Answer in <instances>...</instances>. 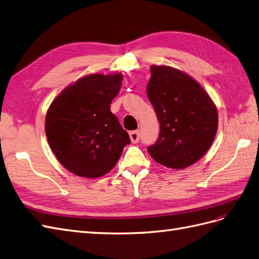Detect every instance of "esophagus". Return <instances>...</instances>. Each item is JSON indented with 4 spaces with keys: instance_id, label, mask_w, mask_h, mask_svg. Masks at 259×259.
I'll use <instances>...</instances> for the list:
<instances>
[{
    "instance_id": "esophagus-1",
    "label": "esophagus",
    "mask_w": 259,
    "mask_h": 259,
    "mask_svg": "<svg viewBox=\"0 0 259 259\" xmlns=\"http://www.w3.org/2000/svg\"><path fill=\"white\" fill-rule=\"evenodd\" d=\"M129 136H130V140H131L132 143H138L139 142V138H140V136H139L138 131H131Z\"/></svg>"
}]
</instances>
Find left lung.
<instances>
[{
  "label": "left lung",
  "mask_w": 259,
  "mask_h": 259,
  "mask_svg": "<svg viewBox=\"0 0 259 259\" xmlns=\"http://www.w3.org/2000/svg\"><path fill=\"white\" fill-rule=\"evenodd\" d=\"M149 101L161 124L155 144L148 148L163 166L183 169L205 154L218 130L217 106L194 77L167 65H151Z\"/></svg>",
  "instance_id": "obj_1"
}]
</instances>
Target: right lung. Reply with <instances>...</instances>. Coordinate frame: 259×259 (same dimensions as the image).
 Segmentation results:
<instances>
[{
    "label": "right lung",
    "instance_id": "1",
    "mask_svg": "<svg viewBox=\"0 0 259 259\" xmlns=\"http://www.w3.org/2000/svg\"><path fill=\"white\" fill-rule=\"evenodd\" d=\"M121 73L85 75L59 94L46 115L45 130L57 160L74 175L97 178L115 167L130 143L110 111Z\"/></svg>",
    "mask_w": 259,
    "mask_h": 259
}]
</instances>
